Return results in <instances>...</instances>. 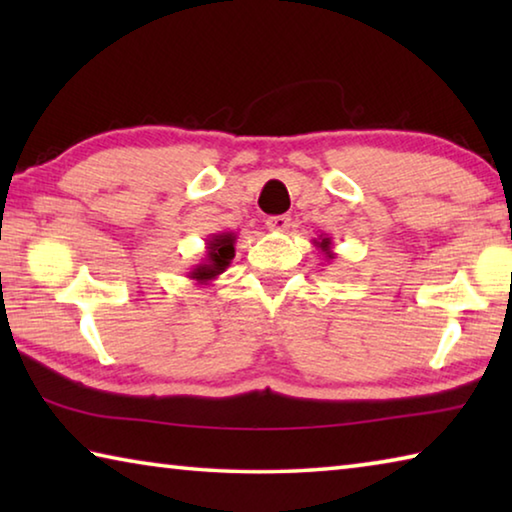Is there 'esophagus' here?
Instances as JSON below:
<instances>
[{
    "label": "esophagus",
    "mask_w": 512,
    "mask_h": 512,
    "mask_svg": "<svg viewBox=\"0 0 512 512\" xmlns=\"http://www.w3.org/2000/svg\"><path fill=\"white\" fill-rule=\"evenodd\" d=\"M266 225H268V230H273V232H284V230L291 228V216H287V214L268 216Z\"/></svg>",
    "instance_id": "esophagus-1"
}]
</instances>
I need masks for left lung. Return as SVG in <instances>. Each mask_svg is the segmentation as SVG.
I'll return each mask as SVG.
<instances>
[{
  "label": "left lung",
  "instance_id": "1",
  "mask_svg": "<svg viewBox=\"0 0 512 512\" xmlns=\"http://www.w3.org/2000/svg\"><path fill=\"white\" fill-rule=\"evenodd\" d=\"M314 246L320 250V253H323L325 262H332V259L336 257V253H334V250H332V237H327V235H320L318 239H314Z\"/></svg>",
  "mask_w": 512,
  "mask_h": 512
}]
</instances>
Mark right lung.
Returning a JSON list of instances; mask_svg holds the SVG:
<instances>
[{
    "mask_svg": "<svg viewBox=\"0 0 512 512\" xmlns=\"http://www.w3.org/2000/svg\"><path fill=\"white\" fill-rule=\"evenodd\" d=\"M235 244H237V232H214L205 239V257L192 266V271H187L189 280L196 284H210L225 268L235 259Z\"/></svg>",
    "mask_w": 512,
    "mask_h": 512,
    "instance_id": "add662e5",
    "label": "right lung"
}]
</instances>
